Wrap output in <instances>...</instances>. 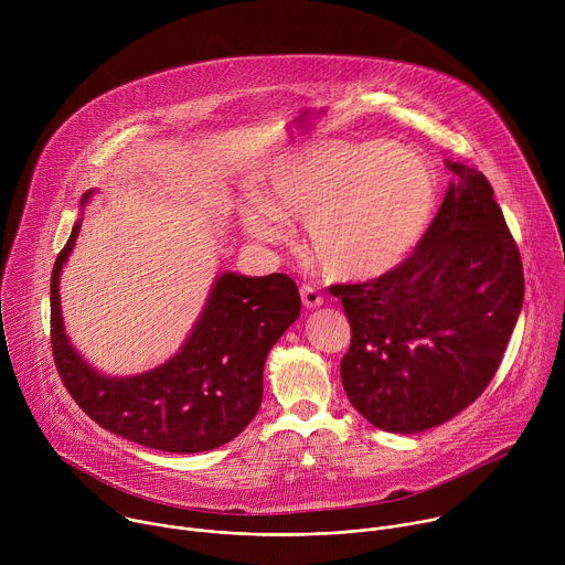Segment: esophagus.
Masks as SVG:
<instances>
[{
  "mask_svg": "<svg viewBox=\"0 0 565 565\" xmlns=\"http://www.w3.org/2000/svg\"><path fill=\"white\" fill-rule=\"evenodd\" d=\"M299 292H301V303L306 308H317V306L324 303V297H321V292L315 286H310V284H303L299 288Z\"/></svg>",
  "mask_w": 565,
  "mask_h": 565,
  "instance_id": "esophagus-1",
  "label": "esophagus"
}]
</instances>
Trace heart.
Returning a JSON list of instances; mask_svg holds the SVG:
<instances>
[{"mask_svg":"<svg viewBox=\"0 0 565 565\" xmlns=\"http://www.w3.org/2000/svg\"><path fill=\"white\" fill-rule=\"evenodd\" d=\"M438 207V181L416 149L317 142L268 168L262 196L241 205L246 230L281 244L286 218L306 221V246L331 277L369 281L405 264Z\"/></svg>","mask_w":565,"mask_h":565,"instance_id":"obj_1","label":"heart"}]
</instances>
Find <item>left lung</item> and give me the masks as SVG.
<instances>
[{
    "label": "left lung",
    "mask_w": 565,
    "mask_h": 565,
    "mask_svg": "<svg viewBox=\"0 0 565 565\" xmlns=\"http://www.w3.org/2000/svg\"><path fill=\"white\" fill-rule=\"evenodd\" d=\"M447 168L456 179L414 255L384 277L331 286L351 324L344 391L391 434L469 407L497 375L523 306L521 255L490 181Z\"/></svg>",
    "instance_id": "1"
}]
</instances>
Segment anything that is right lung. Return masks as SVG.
<instances>
[{
  "mask_svg": "<svg viewBox=\"0 0 565 565\" xmlns=\"http://www.w3.org/2000/svg\"><path fill=\"white\" fill-rule=\"evenodd\" d=\"M79 225H73L51 275L53 360L77 407L103 429L158 451L199 454L236 438L259 412L270 349L299 317L297 284L281 273H225L174 358L140 375L107 377L71 347L60 310V273Z\"/></svg>",
  "mask_w": 565,
  "mask_h": 565,
  "instance_id": "obj_1",
  "label": "right lung"
}]
</instances>
